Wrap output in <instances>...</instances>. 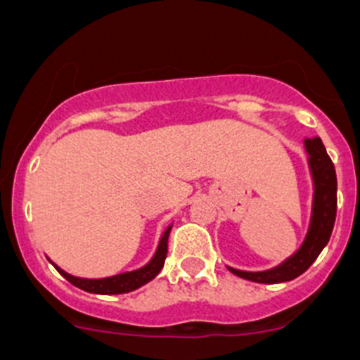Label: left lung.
Masks as SVG:
<instances>
[{
    "label": "left lung",
    "mask_w": 360,
    "mask_h": 360,
    "mask_svg": "<svg viewBox=\"0 0 360 360\" xmlns=\"http://www.w3.org/2000/svg\"><path fill=\"white\" fill-rule=\"evenodd\" d=\"M305 150L309 154L312 179H314V202H312V218L307 238L300 250L290 259L268 271H240L229 268L234 275L259 284H278L297 278L311 266L325 245L330 240L334 229L335 211H338V179L332 160L328 158L325 146L320 139H305Z\"/></svg>",
    "instance_id": "1"
}]
</instances>
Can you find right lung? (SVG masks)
<instances>
[{
	"label": "right lung",
	"mask_w": 360,
	"mask_h": 360,
	"mask_svg": "<svg viewBox=\"0 0 360 360\" xmlns=\"http://www.w3.org/2000/svg\"><path fill=\"white\" fill-rule=\"evenodd\" d=\"M172 227L165 231L163 236H161L160 245H158V250L154 254V257L150 259V263H147L146 266L140 268V270L129 271V274H120V275H113V277L108 278H79V277H72V275L65 274L63 270H60L56 264L53 266L58 270V274L62 277H65L67 281L72 284V286L79 288V290L86 291V293H96V295H120V293H129V291L139 290L140 286L147 284L149 281H153L160 270L163 268L165 257H167V241H169V234Z\"/></svg>",
	"instance_id": "add662e5"
}]
</instances>
